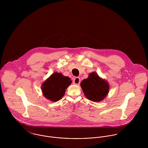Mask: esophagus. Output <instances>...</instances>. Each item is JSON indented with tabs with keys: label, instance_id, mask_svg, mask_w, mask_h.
<instances>
[{
	"label": "esophagus",
	"instance_id": "34e87169",
	"mask_svg": "<svg viewBox=\"0 0 148 148\" xmlns=\"http://www.w3.org/2000/svg\"><path fill=\"white\" fill-rule=\"evenodd\" d=\"M80 79L78 77H76L74 78L73 81V83L75 84L78 85L80 84Z\"/></svg>",
	"mask_w": 148,
	"mask_h": 148
}]
</instances>
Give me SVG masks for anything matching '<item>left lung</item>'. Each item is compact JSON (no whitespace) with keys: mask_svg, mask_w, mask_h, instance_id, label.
Here are the masks:
<instances>
[{"mask_svg":"<svg viewBox=\"0 0 148 148\" xmlns=\"http://www.w3.org/2000/svg\"><path fill=\"white\" fill-rule=\"evenodd\" d=\"M80 85L86 97L94 102L103 100L109 92L108 83L95 72L90 73L88 77L83 80Z\"/></svg>","mask_w":148,"mask_h":148,"instance_id":"left-lung-1","label":"left lung"}]
</instances>
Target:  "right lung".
Listing matches in <instances>:
<instances>
[{"label":"right lung","mask_w":148,"mask_h":148,"mask_svg":"<svg viewBox=\"0 0 148 148\" xmlns=\"http://www.w3.org/2000/svg\"><path fill=\"white\" fill-rule=\"evenodd\" d=\"M71 83L69 77L58 72L54 73L42 84V93L47 99L57 101L62 99Z\"/></svg>","instance_id":"add662e5"}]
</instances>
